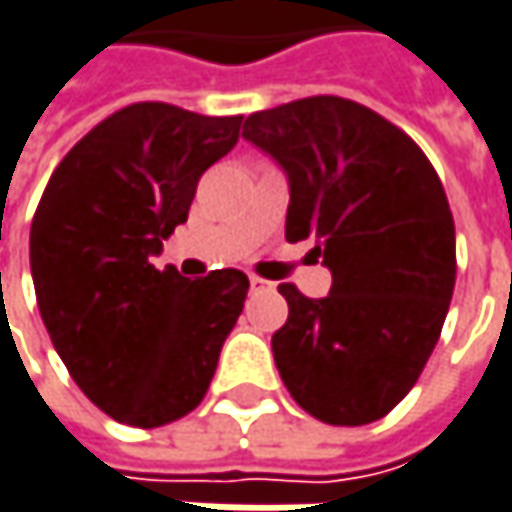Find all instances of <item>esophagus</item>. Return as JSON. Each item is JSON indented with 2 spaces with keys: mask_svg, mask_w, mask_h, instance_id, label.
I'll list each match as a JSON object with an SVG mask.
<instances>
[{
  "mask_svg": "<svg viewBox=\"0 0 512 512\" xmlns=\"http://www.w3.org/2000/svg\"><path fill=\"white\" fill-rule=\"evenodd\" d=\"M249 286H252V292H266V289H272V284H269V281H263V278H257V275H252V278H249Z\"/></svg>",
  "mask_w": 512,
  "mask_h": 512,
  "instance_id": "1",
  "label": "esophagus"
}]
</instances>
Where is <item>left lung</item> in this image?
Masks as SVG:
<instances>
[{"instance_id": "8db88e82", "label": "left lung", "mask_w": 512, "mask_h": 512, "mask_svg": "<svg viewBox=\"0 0 512 512\" xmlns=\"http://www.w3.org/2000/svg\"><path fill=\"white\" fill-rule=\"evenodd\" d=\"M243 138L289 182L286 240H310L327 298L292 284L272 336L292 400L330 426L385 417L423 374L455 289V223L435 167L374 109L316 95L252 112Z\"/></svg>"}]
</instances>
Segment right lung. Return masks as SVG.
<instances>
[{
  "mask_svg": "<svg viewBox=\"0 0 512 512\" xmlns=\"http://www.w3.org/2000/svg\"><path fill=\"white\" fill-rule=\"evenodd\" d=\"M240 121L124 106L66 153L37 205L40 316L77 388L118 423L156 429L194 411L243 313V272L188 281L150 263L188 220L199 176L237 144Z\"/></svg>",
  "mask_w": 512,
  "mask_h": 512,
  "instance_id": "obj_1",
  "label": "right lung"
}]
</instances>
